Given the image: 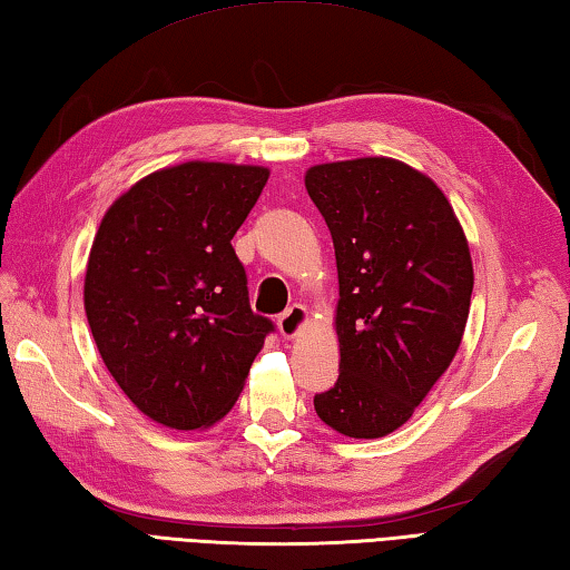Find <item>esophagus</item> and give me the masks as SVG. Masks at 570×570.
Wrapping results in <instances>:
<instances>
[{
  "label": "esophagus",
  "mask_w": 570,
  "mask_h": 570,
  "mask_svg": "<svg viewBox=\"0 0 570 570\" xmlns=\"http://www.w3.org/2000/svg\"><path fill=\"white\" fill-rule=\"evenodd\" d=\"M306 323H308V311L301 304H294L292 308L278 316V333H282L284 338H296L298 333L306 328Z\"/></svg>",
  "instance_id": "obj_1"
}]
</instances>
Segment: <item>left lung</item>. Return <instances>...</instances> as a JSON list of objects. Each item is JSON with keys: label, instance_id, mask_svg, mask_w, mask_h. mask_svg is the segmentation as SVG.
<instances>
[{"label": "left lung", "instance_id": "obj_1", "mask_svg": "<svg viewBox=\"0 0 570 570\" xmlns=\"http://www.w3.org/2000/svg\"><path fill=\"white\" fill-rule=\"evenodd\" d=\"M308 197L336 249L341 375L316 415L355 440L403 428L460 351L472 254L450 199L393 158L323 163Z\"/></svg>", "mask_w": 570, "mask_h": 570}]
</instances>
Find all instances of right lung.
<instances>
[{"mask_svg": "<svg viewBox=\"0 0 570 570\" xmlns=\"http://www.w3.org/2000/svg\"><path fill=\"white\" fill-rule=\"evenodd\" d=\"M266 180L262 165L189 160L142 177L100 219L88 326L122 393L165 428L225 417L274 331L252 311L232 247Z\"/></svg>", "mask_w": 570, "mask_h": 570, "instance_id": "1", "label": "right lung"}]
</instances>
